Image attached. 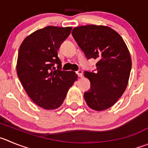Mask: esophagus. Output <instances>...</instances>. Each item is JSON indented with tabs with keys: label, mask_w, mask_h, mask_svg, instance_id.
<instances>
[{
	"label": "esophagus",
	"mask_w": 148,
	"mask_h": 148,
	"mask_svg": "<svg viewBox=\"0 0 148 148\" xmlns=\"http://www.w3.org/2000/svg\"><path fill=\"white\" fill-rule=\"evenodd\" d=\"M76 73H77V74L79 77H82V76H83V71H82V70H78Z\"/></svg>",
	"instance_id": "esophagus-1"
}]
</instances>
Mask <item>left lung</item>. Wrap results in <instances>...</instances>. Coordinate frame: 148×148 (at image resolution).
<instances>
[{"label":"left lung","mask_w":148,"mask_h":148,"mask_svg":"<svg viewBox=\"0 0 148 148\" xmlns=\"http://www.w3.org/2000/svg\"><path fill=\"white\" fill-rule=\"evenodd\" d=\"M72 36L88 59L98 60L96 72L85 71L90 90L84 93L90 108L105 110L113 106L127 88L132 69V58L122 37L104 25L76 27Z\"/></svg>","instance_id":"8db88e82"}]
</instances>
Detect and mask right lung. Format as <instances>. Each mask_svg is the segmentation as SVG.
Listing matches in <instances>:
<instances>
[{
	"label": "right lung",
	"instance_id": "obj_1",
	"mask_svg": "<svg viewBox=\"0 0 148 148\" xmlns=\"http://www.w3.org/2000/svg\"><path fill=\"white\" fill-rule=\"evenodd\" d=\"M71 29L49 25L37 30L23 40L19 49L18 77L29 97L45 110L60 107L78 77L74 71L60 70L58 56V49Z\"/></svg>",
	"mask_w": 148,
	"mask_h": 148
}]
</instances>
